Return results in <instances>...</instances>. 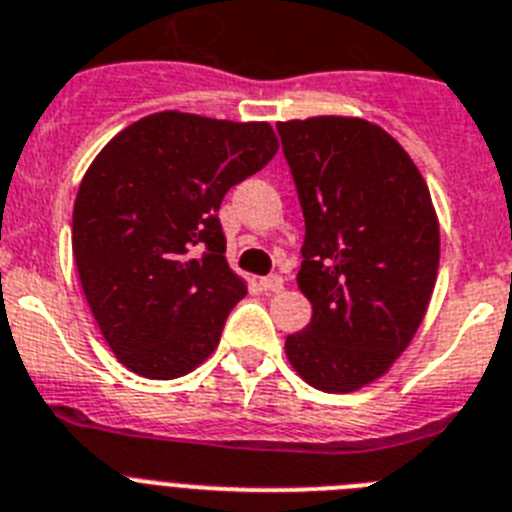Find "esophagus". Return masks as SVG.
<instances>
[{
	"label": "esophagus",
	"instance_id": "1",
	"mask_svg": "<svg viewBox=\"0 0 512 512\" xmlns=\"http://www.w3.org/2000/svg\"><path fill=\"white\" fill-rule=\"evenodd\" d=\"M260 286H263V291L278 294V291H283V278L281 276H265L263 281H260Z\"/></svg>",
	"mask_w": 512,
	"mask_h": 512
}]
</instances>
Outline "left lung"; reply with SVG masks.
Returning <instances> with one entry per match:
<instances>
[{
  "instance_id": "1",
  "label": "left lung",
  "mask_w": 512,
  "mask_h": 512,
  "mask_svg": "<svg viewBox=\"0 0 512 512\" xmlns=\"http://www.w3.org/2000/svg\"><path fill=\"white\" fill-rule=\"evenodd\" d=\"M304 213L299 289L312 304L286 336L291 367L317 390L351 393L388 372L422 325L440 265L427 182L377 124L278 122Z\"/></svg>"
}]
</instances>
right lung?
Instances as JSON below:
<instances>
[{"instance_id":"obj_1","label":"right lung","mask_w":512,"mask_h":512,"mask_svg":"<svg viewBox=\"0 0 512 512\" xmlns=\"http://www.w3.org/2000/svg\"><path fill=\"white\" fill-rule=\"evenodd\" d=\"M268 122L161 111L119 132L85 171L72 252L119 362L150 380L203 364L247 286L226 263L223 195L276 156Z\"/></svg>"}]
</instances>
